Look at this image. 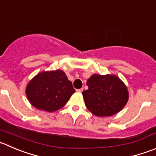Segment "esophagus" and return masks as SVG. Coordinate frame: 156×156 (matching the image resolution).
Segmentation results:
<instances>
[{"instance_id": "esophagus-1", "label": "esophagus", "mask_w": 156, "mask_h": 156, "mask_svg": "<svg viewBox=\"0 0 156 156\" xmlns=\"http://www.w3.org/2000/svg\"><path fill=\"white\" fill-rule=\"evenodd\" d=\"M77 92H78V93H81V92L83 91V88H80V89H77L76 90Z\"/></svg>"}]
</instances>
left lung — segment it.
<instances>
[{
    "mask_svg": "<svg viewBox=\"0 0 156 156\" xmlns=\"http://www.w3.org/2000/svg\"><path fill=\"white\" fill-rule=\"evenodd\" d=\"M82 92L87 108L98 116H110L120 111L128 101L126 86L115 75H93Z\"/></svg>",
    "mask_w": 156,
    "mask_h": 156,
    "instance_id": "obj_1",
    "label": "left lung"
}]
</instances>
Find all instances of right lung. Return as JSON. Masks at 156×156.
<instances>
[{"label": "right lung", "mask_w": 156, "mask_h": 156, "mask_svg": "<svg viewBox=\"0 0 156 156\" xmlns=\"http://www.w3.org/2000/svg\"><path fill=\"white\" fill-rule=\"evenodd\" d=\"M75 92L72 83L61 70L38 74L26 90L32 105L47 112L62 108Z\"/></svg>", "instance_id": "obj_1"}]
</instances>
